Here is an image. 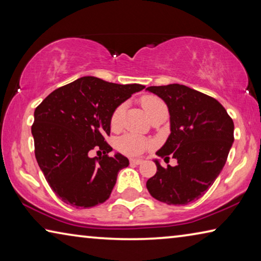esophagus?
I'll return each instance as SVG.
<instances>
[{
    "label": "esophagus",
    "instance_id": "34e87169",
    "mask_svg": "<svg viewBox=\"0 0 261 261\" xmlns=\"http://www.w3.org/2000/svg\"><path fill=\"white\" fill-rule=\"evenodd\" d=\"M144 161L140 160V159H131L130 160V163L131 165H135V166H138V165H141Z\"/></svg>",
    "mask_w": 261,
    "mask_h": 261
}]
</instances>
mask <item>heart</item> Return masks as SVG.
I'll return each mask as SVG.
<instances>
[{
  "mask_svg": "<svg viewBox=\"0 0 261 261\" xmlns=\"http://www.w3.org/2000/svg\"><path fill=\"white\" fill-rule=\"evenodd\" d=\"M140 103L143 106L145 112L147 113L148 116H151V115L153 113H155L158 109L166 107L165 102H163L159 96L152 95V94L144 95L143 98L140 99ZM124 109H125V105L121 103L113 110L112 115H110V120H109L112 130L116 131L122 126ZM148 147H149L148 141L145 138H143V137H140L136 134H126L124 136H122L121 138L117 140L118 151L129 156L140 155V154L144 153V151H146Z\"/></svg>",
  "mask_w": 261,
  "mask_h": 261,
  "instance_id": "b5f03b06",
  "label": "heart"
}]
</instances>
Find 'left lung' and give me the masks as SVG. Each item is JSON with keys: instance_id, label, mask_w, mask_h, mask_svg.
I'll list each match as a JSON object with an SVG mask.
<instances>
[{"instance_id": "8db88e82", "label": "left lung", "mask_w": 261, "mask_h": 261, "mask_svg": "<svg viewBox=\"0 0 261 261\" xmlns=\"http://www.w3.org/2000/svg\"><path fill=\"white\" fill-rule=\"evenodd\" d=\"M165 101L170 114V135L156 154V174L146 183L148 192L168 205H187L199 199L226 165L233 141V122L218 100L179 84L149 86Z\"/></svg>"}]
</instances>
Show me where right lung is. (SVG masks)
Instances as JSON below:
<instances>
[{"label": "right lung", "mask_w": 261, "mask_h": 261, "mask_svg": "<svg viewBox=\"0 0 261 261\" xmlns=\"http://www.w3.org/2000/svg\"><path fill=\"white\" fill-rule=\"evenodd\" d=\"M140 84L108 83L82 77L53 91L34 110L32 135L38 165L53 191L77 208L102 204L116 183L118 171L129 166L112 146L110 115L123 101L144 90ZM92 149L103 155L91 158Z\"/></svg>", "instance_id": "add662e5"}]
</instances>
